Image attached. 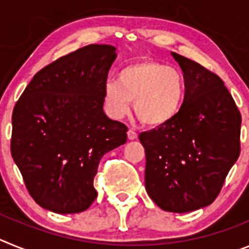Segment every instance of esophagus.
<instances>
[{
  "mask_svg": "<svg viewBox=\"0 0 249 249\" xmlns=\"http://www.w3.org/2000/svg\"><path fill=\"white\" fill-rule=\"evenodd\" d=\"M127 137H128V140H131V141L136 140V138L138 137L137 132H135L133 129H128V132H127Z\"/></svg>",
  "mask_w": 249,
  "mask_h": 249,
  "instance_id": "34e87169",
  "label": "esophagus"
}]
</instances>
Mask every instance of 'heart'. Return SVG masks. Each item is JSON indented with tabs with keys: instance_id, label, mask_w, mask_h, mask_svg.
<instances>
[{
	"instance_id": "b5f03b06",
	"label": "heart",
	"mask_w": 249,
	"mask_h": 249,
	"mask_svg": "<svg viewBox=\"0 0 249 249\" xmlns=\"http://www.w3.org/2000/svg\"><path fill=\"white\" fill-rule=\"evenodd\" d=\"M186 82L179 70L157 61H140L121 70L117 80L103 87V106L109 117L121 120L133 102L137 117L151 127L163 126L181 111Z\"/></svg>"
}]
</instances>
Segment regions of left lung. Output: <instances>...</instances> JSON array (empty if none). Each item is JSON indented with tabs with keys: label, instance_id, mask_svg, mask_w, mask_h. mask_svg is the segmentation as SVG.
Wrapping results in <instances>:
<instances>
[{
	"label": "left lung",
	"instance_id": "1",
	"mask_svg": "<svg viewBox=\"0 0 249 249\" xmlns=\"http://www.w3.org/2000/svg\"><path fill=\"white\" fill-rule=\"evenodd\" d=\"M183 72L186 96L171 122L142 132L148 196L167 212L210 206L241 152L242 117L217 74L171 53Z\"/></svg>",
	"mask_w": 249,
	"mask_h": 249
}]
</instances>
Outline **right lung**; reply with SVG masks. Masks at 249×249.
<instances>
[{
    "label": "right lung",
    "instance_id": "right-lung-1",
    "mask_svg": "<svg viewBox=\"0 0 249 249\" xmlns=\"http://www.w3.org/2000/svg\"><path fill=\"white\" fill-rule=\"evenodd\" d=\"M117 57L89 45L37 72L12 113L11 153L32 198L61 214L86 211L101 158L124 144L127 127L103 112V87Z\"/></svg>",
    "mask_w": 249,
    "mask_h": 249
}]
</instances>
